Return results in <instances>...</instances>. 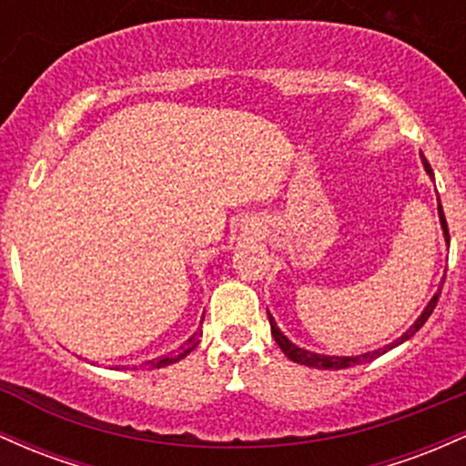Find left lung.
I'll return each instance as SVG.
<instances>
[{
	"mask_svg": "<svg viewBox=\"0 0 466 466\" xmlns=\"http://www.w3.org/2000/svg\"><path fill=\"white\" fill-rule=\"evenodd\" d=\"M422 165H425V171H427V174H430V177H431V180H433V171H431L430 163H427V158H425V156H422ZM438 218H441V227H442V233H444V242L449 244V228H447V219H444V213H442L441 200H438ZM442 284H444V279L441 281V289H438L436 295H433L431 299H430V303H427V306H425V310L420 312V317H418L416 321L411 323V326H410V330H407V332H402L400 337L396 339V341H391V343H390V346H385V348H379V350H374V352L357 354V357H330V354H319V352H310V350H303V348H299V346H295V343H292L290 339L286 337V334L281 332L279 328H277V323H275L273 315H270V312H268V321H270V334H273V339H275V341H277V346L281 348V352H284L286 357H289L290 360H295V363L308 365V368H317V370H346V368H350V365L370 363V360L379 359L380 354L390 352L391 348H396V346H400V343H405L407 339H411V337H414V334H416L418 330H420L422 326H425V321H427V319H430V315H431V312H433V308H436V303H438V297H441Z\"/></svg>",
	"mask_w": 466,
	"mask_h": 466,
	"instance_id": "obj_1",
	"label": "left lung"
}]
</instances>
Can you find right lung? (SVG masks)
<instances>
[{"label":"right lung","instance_id":"1","mask_svg":"<svg viewBox=\"0 0 466 466\" xmlns=\"http://www.w3.org/2000/svg\"><path fill=\"white\" fill-rule=\"evenodd\" d=\"M200 337H202V330L193 332L191 337L187 339V341L182 343L180 348H177V352H169V354H165V357H160L156 360H147V368H165V365H171V363H176V360L185 359L187 354L193 352V350L198 348V343H200Z\"/></svg>","mask_w":466,"mask_h":466}]
</instances>
